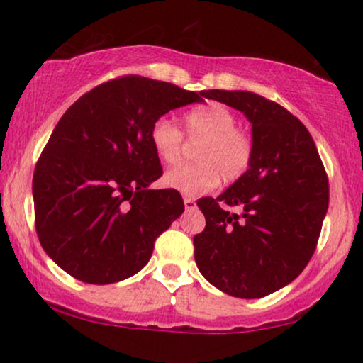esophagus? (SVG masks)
<instances>
[{
    "instance_id": "34e87169",
    "label": "esophagus",
    "mask_w": 363,
    "mask_h": 363,
    "mask_svg": "<svg viewBox=\"0 0 363 363\" xmlns=\"http://www.w3.org/2000/svg\"><path fill=\"white\" fill-rule=\"evenodd\" d=\"M184 208H186V210H194V208H196L194 199L189 198V196H184Z\"/></svg>"
}]
</instances>
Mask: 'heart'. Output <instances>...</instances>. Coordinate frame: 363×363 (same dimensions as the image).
Here are the masks:
<instances>
[{
  "mask_svg": "<svg viewBox=\"0 0 363 363\" xmlns=\"http://www.w3.org/2000/svg\"><path fill=\"white\" fill-rule=\"evenodd\" d=\"M187 138L201 141L196 148V165L170 169L164 186L186 196H199L223 182L232 184L247 172L252 162V140L237 129V118L220 102L203 104L184 116ZM150 145L164 165L182 160V133L172 119L162 116L150 128Z\"/></svg>",
  "mask_w": 363,
  "mask_h": 363,
  "instance_id": "1",
  "label": "heart"
}]
</instances>
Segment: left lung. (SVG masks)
Segmentation results:
<instances>
[{
    "instance_id": "obj_1",
    "label": "left lung",
    "mask_w": 363,
    "mask_h": 363,
    "mask_svg": "<svg viewBox=\"0 0 363 363\" xmlns=\"http://www.w3.org/2000/svg\"><path fill=\"white\" fill-rule=\"evenodd\" d=\"M205 97L242 112L254 153L239 181L198 201L206 227L194 235V259L218 290L261 298L294 281L314 254L329 203L326 170L307 128L277 102L244 90Z\"/></svg>"
}]
</instances>
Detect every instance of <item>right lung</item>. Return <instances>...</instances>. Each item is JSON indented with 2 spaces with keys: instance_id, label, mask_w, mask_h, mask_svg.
I'll return each instance as SVG.
<instances>
[{
  "instance_id": "1",
  "label": "right lung",
  "mask_w": 363,
  "mask_h": 363,
  "mask_svg": "<svg viewBox=\"0 0 363 363\" xmlns=\"http://www.w3.org/2000/svg\"><path fill=\"white\" fill-rule=\"evenodd\" d=\"M201 97L135 74L95 86L62 114L32 181L37 235L61 269L109 285L147 264L184 211L177 191L150 189L162 176L150 128Z\"/></svg>"
}]
</instances>
